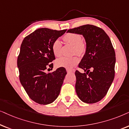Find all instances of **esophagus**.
Instances as JSON below:
<instances>
[{"mask_svg": "<svg viewBox=\"0 0 129 129\" xmlns=\"http://www.w3.org/2000/svg\"><path fill=\"white\" fill-rule=\"evenodd\" d=\"M67 72L68 73H73V71H72V70L67 69Z\"/></svg>", "mask_w": 129, "mask_h": 129, "instance_id": "1", "label": "esophagus"}]
</instances>
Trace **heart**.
Segmentation results:
<instances>
[{
    "mask_svg": "<svg viewBox=\"0 0 129 129\" xmlns=\"http://www.w3.org/2000/svg\"><path fill=\"white\" fill-rule=\"evenodd\" d=\"M63 39L67 43L74 45L73 52L78 55H82L85 52L86 45L82 41L81 36L74 33L67 34L63 37ZM62 42L59 39H56L53 42L52 51L56 57H59L62 54ZM78 58L77 56L72 57H62L56 62V65L59 67H64L67 69H71L78 63Z\"/></svg>",
    "mask_w": 129,
    "mask_h": 129,
    "instance_id": "b5f03b06",
    "label": "heart"
}]
</instances>
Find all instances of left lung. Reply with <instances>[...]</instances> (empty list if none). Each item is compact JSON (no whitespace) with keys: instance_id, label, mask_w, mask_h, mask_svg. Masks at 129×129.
Returning <instances> with one entry per match:
<instances>
[{"instance_id":"1","label":"left lung","mask_w":129,"mask_h":129,"mask_svg":"<svg viewBox=\"0 0 129 129\" xmlns=\"http://www.w3.org/2000/svg\"><path fill=\"white\" fill-rule=\"evenodd\" d=\"M67 32L82 35L86 42L85 53L75 71V91L82 102L92 104L103 99L114 78L116 54L110 39L102 28L85 25Z\"/></svg>"}]
</instances>
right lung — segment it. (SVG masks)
Listing matches in <instances>:
<instances>
[{
    "label": "right lung",
    "instance_id": "obj_1",
    "mask_svg": "<svg viewBox=\"0 0 129 129\" xmlns=\"http://www.w3.org/2000/svg\"><path fill=\"white\" fill-rule=\"evenodd\" d=\"M66 30L40 28L22 42L17 61L19 80L30 99L39 104L52 103L59 94L66 70L60 67L49 73H46L45 70L52 67L50 62L55 59L53 42Z\"/></svg>",
    "mask_w": 129,
    "mask_h": 129
}]
</instances>
